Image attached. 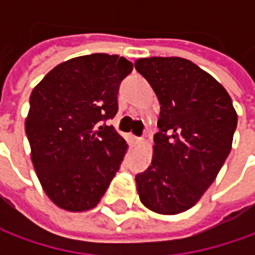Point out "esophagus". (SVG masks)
<instances>
[{
  "instance_id": "esophagus-1",
  "label": "esophagus",
  "mask_w": 255,
  "mask_h": 255,
  "mask_svg": "<svg viewBox=\"0 0 255 255\" xmlns=\"http://www.w3.org/2000/svg\"><path fill=\"white\" fill-rule=\"evenodd\" d=\"M134 143H136V144H140V143H143V137H134Z\"/></svg>"
}]
</instances>
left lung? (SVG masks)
<instances>
[{
	"instance_id": "1",
	"label": "left lung",
	"mask_w": 255,
	"mask_h": 255,
	"mask_svg": "<svg viewBox=\"0 0 255 255\" xmlns=\"http://www.w3.org/2000/svg\"><path fill=\"white\" fill-rule=\"evenodd\" d=\"M134 68L160 103L152 164L136 176L143 206L179 214L200 200L231 150L237 113L230 95L189 59L140 58Z\"/></svg>"
}]
</instances>
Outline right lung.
Here are the masks:
<instances>
[{
    "mask_svg": "<svg viewBox=\"0 0 255 255\" xmlns=\"http://www.w3.org/2000/svg\"><path fill=\"white\" fill-rule=\"evenodd\" d=\"M133 64L92 54L55 66L29 98L25 132L46 196L66 211L93 209L119 170L128 143L106 121Z\"/></svg>",
    "mask_w": 255,
    "mask_h": 255,
    "instance_id": "add662e5",
    "label": "right lung"
}]
</instances>
